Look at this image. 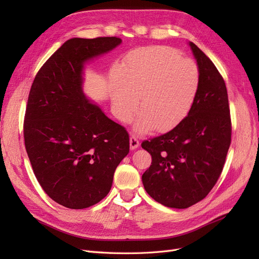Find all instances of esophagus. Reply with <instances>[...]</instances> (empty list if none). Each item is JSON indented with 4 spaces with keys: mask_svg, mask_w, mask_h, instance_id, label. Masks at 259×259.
<instances>
[{
    "mask_svg": "<svg viewBox=\"0 0 259 259\" xmlns=\"http://www.w3.org/2000/svg\"><path fill=\"white\" fill-rule=\"evenodd\" d=\"M139 146V142L138 139L134 136H131L130 138V147H131V150H135V149H137Z\"/></svg>",
    "mask_w": 259,
    "mask_h": 259,
    "instance_id": "34e87169",
    "label": "esophagus"
}]
</instances>
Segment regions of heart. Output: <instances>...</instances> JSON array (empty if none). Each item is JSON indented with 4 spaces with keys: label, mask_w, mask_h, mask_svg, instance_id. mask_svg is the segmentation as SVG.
<instances>
[{
    "label": "heart",
    "mask_w": 259,
    "mask_h": 259,
    "mask_svg": "<svg viewBox=\"0 0 259 259\" xmlns=\"http://www.w3.org/2000/svg\"><path fill=\"white\" fill-rule=\"evenodd\" d=\"M200 90V71L190 59L166 46H148L125 57L122 79L113 80L110 97L123 122L142 113L134 125L137 133L167 132L190 114Z\"/></svg>",
    "instance_id": "1"
}]
</instances>
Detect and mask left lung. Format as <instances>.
<instances>
[{"mask_svg":"<svg viewBox=\"0 0 259 259\" xmlns=\"http://www.w3.org/2000/svg\"><path fill=\"white\" fill-rule=\"evenodd\" d=\"M200 71V90L190 114L178 126L145 140L152 163L143 174L145 190L156 202L187 208L204 199L222 174L231 143L226 84L211 60L188 43Z\"/></svg>","mask_w":259,"mask_h":259,"instance_id":"1","label":"left lung"}]
</instances>
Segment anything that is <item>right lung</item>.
<instances>
[{
  "label": "right lung",
  "mask_w": 259,
  "mask_h": 259,
  "mask_svg": "<svg viewBox=\"0 0 259 259\" xmlns=\"http://www.w3.org/2000/svg\"><path fill=\"white\" fill-rule=\"evenodd\" d=\"M121 43L115 36L70 38L31 86L23 124L26 150L43 190L68 208L103 200L116 166L130 152L127 132L83 91L86 64Z\"/></svg>",
  "instance_id": "add662e5"
}]
</instances>
